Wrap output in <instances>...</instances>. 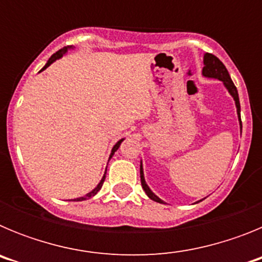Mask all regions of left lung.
<instances>
[{
  "instance_id": "left-lung-1",
  "label": "left lung",
  "mask_w": 262,
  "mask_h": 262,
  "mask_svg": "<svg viewBox=\"0 0 262 262\" xmlns=\"http://www.w3.org/2000/svg\"><path fill=\"white\" fill-rule=\"evenodd\" d=\"M203 62H205V67H203V76L205 77H211V78H217V80L223 81L224 86L228 89L231 96L233 97L235 99V103H236V108H237V115H239V120H240V124H242V119H240V101H239V94H237V89H236L235 84L232 82L230 77V73L227 71V68L224 67L223 62L221 60L217 59L215 55L212 53H206L205 57H203ZM140 181H142V186L144 189L145 194H147L152 201L155 202H159V203H164L163 201L160 200L159 196L155 195L154 193L151 191V189L148 187V185L145 184V180H144V174H143V166L140 165Z\"/></svg>"
}]
</instances>
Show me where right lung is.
Returning <instances> with one entry per match:
<instances>
[{
  "label": "right lung",
  "instance_id": "obj_1",
  "mask_svg": "<svg viewBox=\"0 0 262 262\" xmlns=\"http://www.w3.org/2000/svg\"><path fill=\"white\" fill-rule=\"evenodd\" d=\"M68 48H71V47H64V48H61V50H59V51H57L56 53H53L52 56L50 57V60H48V61H47V64H46L45 67H43V69H41V71H45V69L47 68V67H50L51 64H52V62L55 61V60L60 59V57H61L62 55H64V53H66L67 51H68ZM41 71H40V72H41ZM122 142H123V139H122V140H119V142H118L117 144H115L114 147H113V151H111V155H110V157L113 156V155H114V152L117 151L118 148H119L120 143H122ZM105 177H106V173H105V176H103V177H102V180H101V182H99V184L97 185V187H96V189H94V190H92V191H90V193H88L86 195H85V196H81V198H76L75 201H77V202H78V201H85V200H88V198H92V196H94V195H96V194L98 193L99 190H101V187H102V185H103V181H105Z\"/></svg>",
  "mask_w": 262,
  "mask_h": 262
}]
</instances>
